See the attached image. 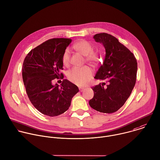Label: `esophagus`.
Masks as SVG:
<instances>
[{
  "mask_svg": "<svg viewBox=\"0 0 160 160\" xmlns=\"http://www.w3.org/2000/svg\"><path fill=\"white\" fill-rule=\"evenodd\" d=\"M84 90H85V88H82V87H80V88H79V90H80L81 92H83Z\"/></svg>",
  "mask_w": 160,
  "mask_h": 160,
  "instance_id": "esophagus-1",
  "label": "esophagus"
}]
</instances>
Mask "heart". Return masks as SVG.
<instances>
[{"label":"heart","mask_w":160,"mask_h":160,"mask_svg":"<svg viewBox=\"0 0 160 160\" xmlns=\"http://www.w3.org/2000/svg\"><path fill=\"white\" fill-rule=\"evenodd\" d=\"M75 51L85 57V60L91 65H95L99 62V57L96 52L93 51V46L88 41L81 40L73 45ZM70 51L67 48L62 55V62L65 66H68L70 63ZM93 75L92 70L88 66L82 67H75L68 72V79L73 83L83 86L86 85L90 80Z\"/></svg>","instance_id":"1"}]
</instances>
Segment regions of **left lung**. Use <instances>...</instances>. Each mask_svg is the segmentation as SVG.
Listing matches in <instances>:
<instances>
[{
  "label": "left lung",
  "mask_w": 160,
  "mask_h": 160,
  "mask_svg": "<svg viewBox=\"0 0 160 160\" xmlns=\"http://www.w3.org/2000/svg\"><path fill=\"white\" fill-rule=\"evenodd\" d=\"M105 49L103 64L95 78L105 82L93 87V97L89 105L103 113L118 111L130 96L136 83L138 65L132 53L114 36L99 33L93 36Z\"/></svg>",
  "instance_id": "obj_1"
}]
</instances>
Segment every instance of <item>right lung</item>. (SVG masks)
I'll return each mask as SVG.
<instances>
[{
	"label": "right lung",
	"instance_id": "1",
	"mask_svg": "<svg viewBox=\"0 0 160 160\" xmlns=\"http://www.w3.org/2000/svg\"><path fill=\"white\" fill-rule=\"evenodd\" d=\"M68 38L49 39L32 49L22 65V79L27 95L34 107L44 115L54 117L66 112L73 97L78 92L77 85L68 80L59 85L52 80L62 77V55L71 43Z\"/></svg>",
	"mask_w": 160,
	"mask_h": 160
}]
</instances>
